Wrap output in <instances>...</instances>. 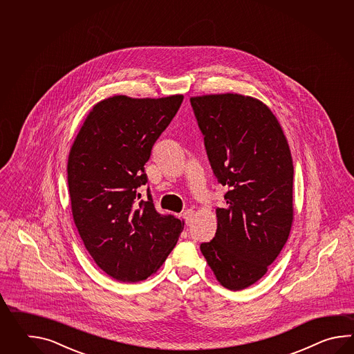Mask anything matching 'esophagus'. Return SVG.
Returning <instances> with one entry per match:
<instances>
[{"label": "esophagus", "instance_id": "1", "mask_svg": "<svg viewBox=\"0 0 354 354\" xmlns=\"http://www.w3.org/2000/svg\"><path fill=\"white\" fill-rule=\"evenodd\" d=\"M192 215H194V211L192 210H186L185 212H183V214H182V216H183V218H185L186 224H189V223H191Z\"/></svg>", "mask_w": 354, "mask_h": 354}]
</instances>
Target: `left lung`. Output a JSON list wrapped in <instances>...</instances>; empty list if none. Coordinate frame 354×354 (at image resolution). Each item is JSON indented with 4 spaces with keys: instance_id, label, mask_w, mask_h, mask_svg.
I'll list each match as a JSON object with an SVG mask.
<instances>
[{
    "instance_id": "obj_1",
    "label": "left lung",
    "mask_w": 354,
    "mask_h": 354,
    "mask_svg": "<svg viewBox=\"0 0 354 354\" xmlns=\"http://www.w3.org/2000/svg\"><path fill=\"white\" fill-rule=\"evenodd\" d=\"M211 169L227 188L215 236L200 249L223 286L262 279L294 218V166L286 136L263 102L238 93L191 97Z\"/></svg>"
}]
</instances>
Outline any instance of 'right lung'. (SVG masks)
<instances>
[{"label":"right lung","instance_id":"right-lung-1","mask_svg":"<svg viewBox=\"0 0 354 354\" xmlns=\"http://www.w3.org/2000/svg\"><path fill=\"white\" fill-rule=\"evenodd\" d=\"M183 101L113 96L93 106L68 157L72 214L84 247L102 271L139 282L158 270L183 224L154 209L144 165Z\"/></svg>","mask_w":354,"mask_h":354}]
</instances>
